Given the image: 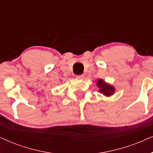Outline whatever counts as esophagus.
<instances>
[{"label":"esophagus","instance_id":"34e87169","mask_svg":"<svg viewBox=\"0 0 153 153\" xmlns=\"http://www.w3.org/2000/svg\"><path fill=\"white\" fill-rule=\"evenodd\" d=\"M76 78L79 79H83L84 78V76H83V74H81V75H77L76 76Z\"/></svg>","mask_w":153,"mask_h":153}]
</instances>
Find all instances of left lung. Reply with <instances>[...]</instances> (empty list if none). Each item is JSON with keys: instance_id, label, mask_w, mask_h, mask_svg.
Instances as JSON below:
<instances>
[{"instance_id": "left-lung-1", "label": "left lung", "mask_w": 153, "mask_h": 153, "mask_svg": "<svg viewBox=\"0 0 153 153\" xmlns=\"http://www.w3.org/2000/svg\"><path fill=\"white\" fill-rule=\"evenodd\" d=\"M97 86L100 88V93H102L106 97H109V96L114 95L115 91H116L115 88L112 85L108 84L102 79H99L97 80Z\"/></svg>"}]
</instances>
